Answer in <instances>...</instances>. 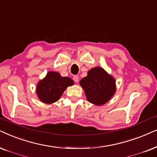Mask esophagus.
I'll return each mask as SVG.
<instances>
[{
    "instance_id": "esophagus-1",
    "label": "esophagus",
    "mask_w": 157,
    "mask_h": 157,
    "mask_svg": "<svg viewBox=\"0 0 157 157\" xmlns=\"http://www.w3.org/2000/svg\"><path fill=\"white\" fill-rule=\"evenodd\" d=\"M73 80H74L75 82H79V77L77 76V75H75V76H74V77H73Z\"/></svg>"
}]
</instances>
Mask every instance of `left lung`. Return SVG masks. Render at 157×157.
Masks as SVG:
<instances>
[{
	"label": "left lung",
	"mask_w": 157,
	"mask_h": 157,
	"mask_svg": "<svg viewBox=\"0 0 157 157\" xmlns=\"http://www.w3.org/2000/svg\"><path fill=\"white\" fill-rule=\"evenodd\" d=\"M80 84L88 101L98 106L109 101L116 90L114 79L101 67L91 69Z\"/></svg>",
	"instance_id": "left-lung-1"
}]
</instances>
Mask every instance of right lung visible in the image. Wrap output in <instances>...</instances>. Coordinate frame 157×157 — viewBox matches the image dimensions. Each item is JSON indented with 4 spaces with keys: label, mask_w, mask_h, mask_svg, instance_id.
Segmentation results:
<instances>
[{
    "label": "right lung",
    "mask_w": 157,
    "mask_h": 157,
    "mask_svg": "<svg viewBox=\"0 0 157 157\" xmlns=\"http://www.w3.org/2000/svg\"><path fill=\"white\" fill-rule=\"evenodd\" d=\"M73 84L74 82L69 77H61L58 72H49L37 84V96L43 103L52 104L60 98L67 87Z\"/></svg>",
    "instance_id": "1"
}]
</instances>
